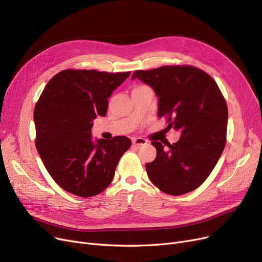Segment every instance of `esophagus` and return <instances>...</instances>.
Here are the masks:
<instances>
[{
    "label": "esophagus",
    "mask_w": 262,
    "mask_h": 262,
    "mask_svg": "<svg viewBox=\"0 0 262 262\" xmlns=\"http://www.w3.org/2000/svg\"><path fill=\"white\" fill-rule=\"evenodd\" d=\"M147 141L143 138H140V137H138V138H134L133 139V144L134 145H137V146H141V145H144L146 144Z\"/></svg>",
    "instance_id": "obj_1"
}]
</instances>
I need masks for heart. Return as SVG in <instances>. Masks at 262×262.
Returning a JSON list of instances; mask_svg holds the SVG:
<instances>
[{"instance_id": "obj_1", "label": "heart", "mask_w": 262, "mask_h": 262, "mask_svg": "<svg viewBox=\"0 0 262 262\" xmlns=\"http://www.w3.org/2000/svg\"><path fill=\"white\" fill-rule=\"evenodd\" d=\"M139 87H140V86H139Z\"/></svg>"}]
</instances>
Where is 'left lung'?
I'll return each instance as SVG.
<instances>
[{"instance_id":"obj_1","label":"left lung","mask_w":262,"mask_h":262,"mask_svg":"<svg viewBox=\"0 0 262 262\" xmlns=\"http://www.w3.org/2000/svg\"><path fill=\"white\" fill-rule=\"evenodd\" d=\"M158 98V118L181 130L177 142L167 148L154 140L157 155L146 163L147 176L160 191L182 195L200 187L209 176L226 144L228 110L214 79L193 66H162L137 70Z\"/></svg>"}]
</instances>
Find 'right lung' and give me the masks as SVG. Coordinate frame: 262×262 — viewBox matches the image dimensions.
Instances as JSON below:
<instances>
[{
    "instance_id": "add662e5",
    "label": "right lung",
    "mask_w": 262,
    "mask_h": 262,
    "mask_svg": "<svg viewBox=\"0 0 262 262\" xmlns=\"http://www.w3.org/2000/svg\"><path fill=\"white\" fill-rule=\"evenodd\" d=\"M129 74L67 69L50 79L35 106L41 160L55 183L74 195L90 198L104 191L132 144L125 136L96 143L91 139L93 120L106 116L108 99Z\"/></svg>"
}]
</instances>
